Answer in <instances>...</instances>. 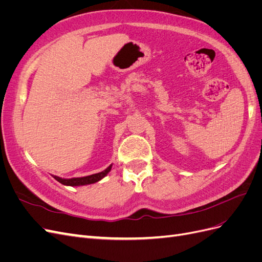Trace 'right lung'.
Returning a JSON list of instances; mask_svg holds the SVG:
<instances>
[{
    "label": "right lung",
    "instance_id": "obj_1",
    "mask_svg": "<svg viewBox=\"0 0 262 262\" xmlns=\"http://www.w3.org/2000/svg\"><path fill=\"white\" fill-rule=\"evenodd\" d=\"M113 167V164L108 166V167L102 170L100 172L97 173H93V175L90 176H85V177H76V178H61L58 176H53L52 177L59 181L60 184L64 185V186H71V187H76V186H86V185H91V184H95V182H97L99 180H101L105 176H107V173L112 170Z\"/></svg>",
    "mask_w": 262,
    "mask_h": 262
}]
</instances>
